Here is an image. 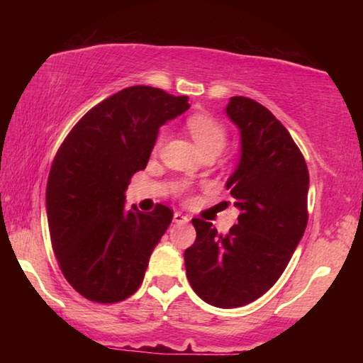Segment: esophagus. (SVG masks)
I'll return each mask as SVG.
<instances>
[{
	"label": "esophagus",
	"instance_id": "obj_1",
	"mask_svg": "<svg viewBox=\"0 0 363 363\" xmlns=\"http://www.w3.org/2000/svg\"><path fill=\"white\" fill-rule=\"evenodd\" d=\"M173 219H174V223H179V224H186V223H189V216H186V214H182L181 211H176V213H174V216H173Z\"/></svg>",
	"mask_w": 363,
	"mask_h": 363
}]
</instances>
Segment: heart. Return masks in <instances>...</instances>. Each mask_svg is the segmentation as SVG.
<instances>
[{"label":"heart","instance_id":"1","mask_svg":"<svg viewBox=\"0 0 363 363\" xmlns=\"http://www.w3.org/2000/svg\"><path fill=\"white\" fill-rule=\"evenodd\" d=\"M186 126L190 133V136L194 138L195 144L199 145V149L208 155V153H219L225 147L227 143V130L225 126L219 120L208 113L196 112L192 113L186 121ZM164 140L163 133L158 134L155 140V150L162 147Z\"/></svg>","mask_w":363,"mask_h":363}]
</instances>
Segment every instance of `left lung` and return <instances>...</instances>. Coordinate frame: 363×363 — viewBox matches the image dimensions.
Here are the masks:
<instances>
[{
  "instance_id": "left-lung-1",
  "label": "left lung",
  "mask_w": 363,
  "mask_h": 363,
  "mask_svg": "<svg viewBox=\"0 0 363 363\" xmlns=\"http://www.w3.org/2000/svg\"><path fill=\"white\" fill-rule=\"evenodd\" d=\"M225 113L242 139L240 162L225 184L238 224L223 235L192 219L196 238L184 261L194 291L232 309L262 296L290 262L307 225L309 171L286 128L259 102L230 97Z\"/></svg>"
}]
</instances>
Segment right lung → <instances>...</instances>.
Listing matches in <instances>:
<instances>
[{"label":"right lung","mask_w":363,"mask_h":363,"mask_svg":"<svg viewBox=\"0 0 363 363\" xmlns=\"http://www.w3.org/2000/svg\"><path fill=\"white\" fill-rule=\"evenodd\" d=\"M187 101L130 86L91 108L59 147L46 186L49 233L64 277L86 299L118 303L143 284L173 211L128 210L125 190L147 167L160 126Z\"/></svg>","instance_id":"1"}]
</instances>
